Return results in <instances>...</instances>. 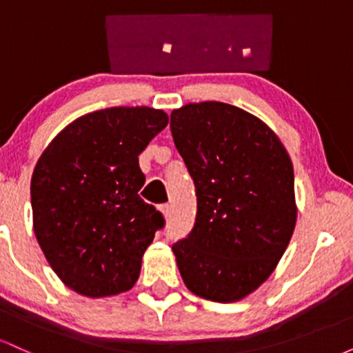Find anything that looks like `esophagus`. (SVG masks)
<instances>
[{
  "instance_id": "34e87169",
  "label": "esophagus",
  "mask_w": 353,
  "mask_h": 353,
  "mask_svg": "<svg viewBox=\"0 0 353 353\" xmlns=\"http://www.w3.org/2000/svg\"><path fill=\"white\" fill-rule=\"evenodd\" d=\"M159 210H161V212H163V216H164L165 219H168V217H171V205H169V204H164V205H161Z\"/></svg>"
}]
</instances>
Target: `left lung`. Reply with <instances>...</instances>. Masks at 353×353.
<instances>
[{"label":"left lung","instance_id":"left-lung-1","mask_svg":"<svg viewBox=\"0 0 353 353\" xmlns=\"http://www.w3.org/2000/svg\"><path fill=\"white\" fill-rule=\"evenodd\" d=\"M171 131L197 196L194 229L172 245L182 281L208 301H242L270 277L294 234L289 152L264 121L217 101L174 109Z\"/></svg>","mask_w":353,"mask_h":353}]
</instances>
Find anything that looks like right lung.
<instances>
[{
    "mask_svg": "<svg viewBox=\"0 0 353 353\" xmlns=\"http://www.w3.org/2000/svg\"><path fill=\"white\" fill-rule=\"evenodd\" d=\"M161 109L108 108L72 121L31 177L33 229L64 285L99 299L131 289L159 210L141 199L139 154L168 125Z\"/></svg>",
    "mask_w": 353,
    "mask_h": 353,
    "instance_id": "right-lung-1",
    "label": "right lung"
}]
</instances>
